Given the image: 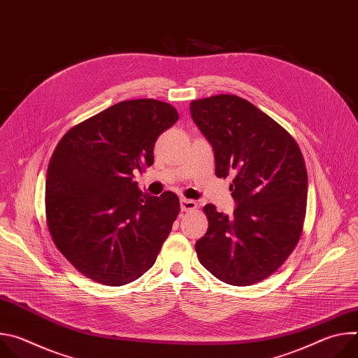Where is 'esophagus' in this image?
<instances>
[{
  "instance_id": "esophagus-1",
  "label": "esophagus",
  "mask_w": 358,
  "mask_h": 358,
  "mask_svg": "<svg viewBox=\"0 0 358 358\" xmlns=\"http://www.w3.org/2000/svg\"><path fill=\"white\" fill-rule=\"evenodd\" d=\"M181 210L188 213V211H194L196 210V202L194 199H187V198H182L181 199Z\"/></svg>"
}]
</instances>
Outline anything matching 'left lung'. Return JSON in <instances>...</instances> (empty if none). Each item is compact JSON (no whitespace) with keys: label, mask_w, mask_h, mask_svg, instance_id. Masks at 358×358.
I'll return each instance as SVG.
<instances>
[{"label":"left lung","mask_w":358,"mask_h":358,"mask_svg":"<svg viewBox=\"0 0 358 358\" xmlns=\"http://www.w3.org/2000/svg\"><path fill=\"white\" fill-rule=\"evenodd\" d=\"M191 117L214 148L215 174H234L232 217L203 207L208 231L195 243L217 279L249 286L271 276L296 248L306 215L308 171L296 140L235 94L192 100Z\"/></svg>","instance_id":"8db88e82"}]
</instances>
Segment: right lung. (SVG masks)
<instances>
[{"mask_svg": "<svg viewBox=\"0 0 358 358\" xmlns=\"http://www.w3.org/2000/svg\"><path fill=\"white\" fill-rule=\"evenodd\" d=\"M178 120L155 99L124 100L73 126L46 173L45 213L54 243L93 282L122 286L152 265L180 213L166 191L143 194L134 171L152 166L156 140Z\"/></svg>", "mask_w": 358, "mask_h": 358, "instance_id": "1", "label": "right lung"}]
</instances>
